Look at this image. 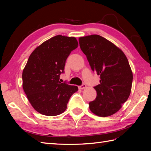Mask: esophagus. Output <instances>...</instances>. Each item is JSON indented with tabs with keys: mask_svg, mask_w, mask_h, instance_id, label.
<instances>
[{
	"mask_svg": "<svg viewBox=\"0 0 151 151\" xmlns=\"http://www.w3.org/2000/svg\"><path fill=\"white\" fill-rule=\"evenodd\" d=\"M86 88V85L84 84V83H83V84L81 86H79V88L81 89H84Z\"/></svg>",
	"mask_w": 151,
	"mask_h": 151,
	"instance_id": "obj_1",
	"label": "esophagus"
}]
</instances>
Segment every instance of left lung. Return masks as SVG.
Here are the masks:
<instances>
[{
  "mask_svg": "<svg viewBox=\"0 0 151 151\" xmlns=\"http://www.w3.org/2000/svg\"><path fill=\"white\" fill-rule=\"evenodd\" d=\"M79 44L91 70L101 78L89 109L99 117L110 116L120 110L130 94L133 75L129 61L120 49L99 35L80 37Z\"/></svg>",
  "mask_w": 151,
  "mask_h": 151,
  "instance_id": "left-lung-1",
  "label": "left lung"
}]
</instances>
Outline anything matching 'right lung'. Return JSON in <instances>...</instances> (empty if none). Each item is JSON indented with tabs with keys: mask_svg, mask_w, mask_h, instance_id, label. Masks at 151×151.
<instances>
[{
	"mask_svg": "<svg viewBox=\"0 0 151 151\" xmlns=\"http://www.w3.org/2000/svg\"><path fill=\"white\" fill-rule=\"evenodd\" d=\"M75 37L56 36L35 49L22 71V88L31 105L41 114L60 115L78 87L60 82L65 62L78 47Z\"/></svg>",
	"mask_w": 151,
	"mask_h": 151,
	"instance_id": "right-lung-1",
	"label": "right lung"
}]
</instances>
